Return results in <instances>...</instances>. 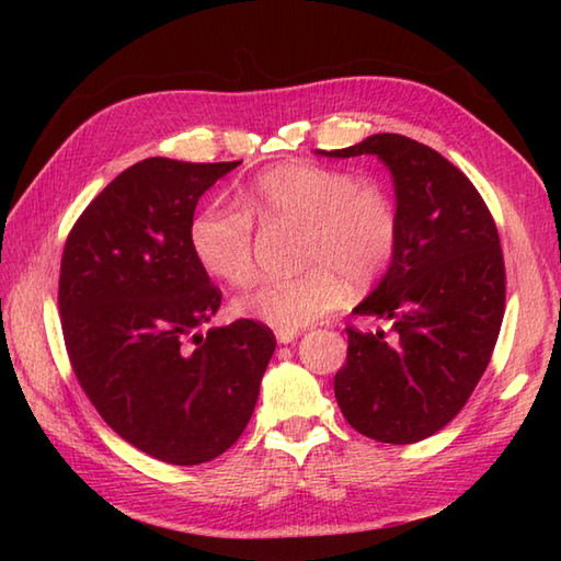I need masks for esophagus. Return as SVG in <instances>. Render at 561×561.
Segmentation results:
<instances>
[{
    "label": "esophagus",
    "instance_id": "1",
    "mask_svg": "<svg viewBox=\"0 0 561 561\" xmlns=\"http://www.w3.org/2000/svg\"><path fill=\"white\" fill-rule=\"evenodd\" d=\"M274 335H277L279 344H289V342H294L296 337H299V332H296L294 328H279L277 332H274Z\"/></svg>",
    "mask_w": 561,
    "mask_h": 561
}]
</instances>
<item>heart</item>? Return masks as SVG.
I'll return each instance as SVG.
<instances>
[{"label": "heart", "mask_w": 561, "mask_h": 561, "mask_svg": "<svg viewBox=\"0 0 561 561\" xmlns=\"http://www.w3.org/2000/svg\"><path fill=\"white\" fill-rule=\"evenodd\" d=\"M241 207L209 202L190 224V248L214 277L243 284L255 270V219L304 226L301 274L257 279L236 311L274 328H301L337 308L352 287H368L396 257L400 214L378 185L316 163H284L257 175Z\"/></svg>", "instance_id": "heart-1"}]
</instances>
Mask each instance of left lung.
Here are the masks:
<instances>
[{"instance_id":"8db88e82","label":"left lung","mask_w":561,"mask_h":561,"mask_svg":"<svg viewBox=\"0 0 561 561\" xmlns=\"http://www.w3.org/2000/svg\"><path fill=\"white\" fill-rule=\"evenodd\" d=\"M320 153H376L392 173L400 214L396 257L354 308L386 330L347 328L335 398L359 434L416 444L465 408L492 359L506 306L496 224L470 178L422 141L383 133Z\"/></svg>"}]
</instances>
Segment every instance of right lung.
<instances>
[{
    "label": "right lung",
    "instance_id": "add662e5",
    "mask_svg": "<svg viewBox=\"0 0 561 561\" xmlns=\"http://www.w3.org/2000/svg\"><path fill=\"white\" fill-rule=\"evenodd\" d=\"M241 161L145 159L105 185L67 236L62 335L81 390L117 436L171 465L231 448L277 347L241 318L197 335L221 291L190 248L199 197Z\"/></svg>",
    "mask_w": 561,
    "mask_h": 561
}]
</instances>
